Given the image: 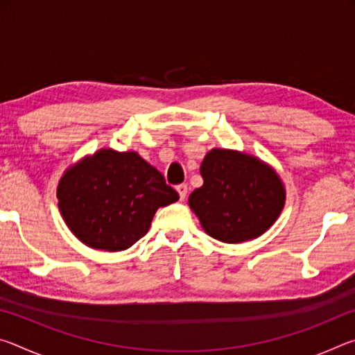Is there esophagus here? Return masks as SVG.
<instances>
[{"mask_svg":"<svg viewBox=\"0 0 355 355\" xmlns=\"http://www.w3.org/2000/svg\"><path fill=\"white\" fill-rule=\"evenodd\" d=\"M177 191H178V194H180V199L184 200L186 199V194H188V184H184V183L178 184L177 186Z\"/></svg>","mask_w":355,"mask_h":355,"instance_id":"1","label":"esophagus"}]
</instances>
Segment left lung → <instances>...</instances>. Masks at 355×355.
Returning a JSON list of instances; mask_svg holds the SVG:
<instances>
[{"mask_svg":"<svg viewBox=\"0 0 355 355\" xmlns=\"http://www.w3.org/2000/svg\"><path fill=\"white\" fill-rule=\"evenodd\" d=\"M203 184L189 208L209 236L236 244L258 238L285 205V186L271 166L236 150L213 148L202 161Z\"/></svg>","mask_w":355,"mask_h":355,"instance_id":"8db88e82","label":"left lung"}]
</instances>
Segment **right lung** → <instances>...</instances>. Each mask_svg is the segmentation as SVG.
<instances>
[{"label":"right lung","instance_id":"obj_1","mask_svg":"<svg viewBox=\"0 0 355 355\" xmlns=\"http://www.w3.org/2000/svg\"><path fill=\"white\" fill-rule=\"evenodd\" d=\"M180 199L163 173L136 152L101 148L64 172L59 211L89 248L119 252L146 235L159 207Z\"/></svg>","mask_w":355,"mask_h":355}]
</instances>
